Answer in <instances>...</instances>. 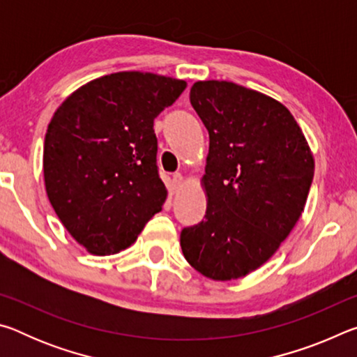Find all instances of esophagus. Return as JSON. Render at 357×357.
Returning a JSON list of instances; mask_svg holds the SVG:
<instances>
[{"label": "esophagus", "instance_id": "obj_1", "mask_svg": "<svg viewBox=\"0 0 357 357\" xmlns=\"http://www.w3.org/2000/svg\"><path fill=\"white\" fill-rule=\"evenodd\" d=\"M183 184H184V178H183V174H179V173H174L173 174V178H172V192L173 193H176L181 187H183Z\"/></svg>", "mask_w": 357, "mask_h": 357}]
</instances>
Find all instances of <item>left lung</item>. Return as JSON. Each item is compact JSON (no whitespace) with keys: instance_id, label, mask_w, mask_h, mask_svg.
Listing matches in <instances>:
<instances>
[{"instance_id":"left-lung-1","label":"left lung","mask_w":357,"mask_h":357,"mask_svg":"<svg viewBox=\"0 0 357 357\" xmlns=\"http://www.w3.org/2000/svg\"><path fill=\"white\" fill-rule=\"evenodd\" d=\"M190 104L209 132L204 220L181 231L193 269L213 280L250 274L304 211L315 160L288 108L231 82H197Z\"/></svg>"}]
</instances>
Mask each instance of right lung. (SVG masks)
<instances>
[{
    "instance_id": "right-lung-1",
    "label": "right lung",
    "mask_w": 357,
    "mask_h": 357,
    "mask_svg": "<svg viewBox=\"0 0 357 357\" xmlns=\"http://www.w3.org/2000/svg\"><path fill=\"white\" fill-rule=\"evenodd\" d=\"M187 83L116 72L83 84L48 124L44 181L56 215L94 255L128 249L167 200L157 172L154 119Z\"/></svg>"
}]
</instances>
